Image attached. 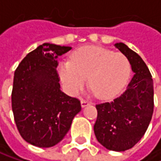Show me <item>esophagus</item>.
Masks as SVG:
<instances>
[{"label":"esophagus","mask_w":161,"mask_h":161,"mask_svg":"<svg viewBox=\"0 0 161 161\" xmlns=\"http://www.w3.org/2000/svg\"><path fill=\"white\" fill-rule=\"evenodd\" d=\"M89 103H90L87 102V101H86V100H81V106H82L83 108L86 107V106H87Z\"/></svg>","instance_id":"1"}]
</instances>
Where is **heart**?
Instances as JSON below:
<instances>
[{"label": "heart", "instance_id": "1", "mask_svg": "<svg viewBox=\"0 0 161 161\" xmlns=\"http://www.w3.org/2000/svg\"><path fill=\"white\" fill-rule=\"evenodd\" d=\"M58 74L71 94H76L88 82L89 88L102 100L112 99L129 80L130 61L121 53L101 47L87 46L77 49L71 61L58 65Z\"/></svg>", "mask_w": 161, "mask_h": 161}]
</instances>
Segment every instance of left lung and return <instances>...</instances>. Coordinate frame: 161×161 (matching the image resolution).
<instances>
[{
  "instance_id": "obj_1",
  "label": "left lung",
  "mask_w": 161,
  "mask_h": 161,
  "mask_svg": "<svg viewBox=\"0 0 161 161\" xmlns=\"http://www.w3.org/2000/svg\"><path fill=\"white\" fill-rule=\"evenodd\" d=\"M114 46L127 57L134 75L120 97L96 105L94 133L106 149L121 152L134 146L145 133L153 114L154 86L142 58L123 43Z\"/></svg>"
}]
</instances>
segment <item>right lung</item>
I'll use <instances>...</instances> for the list:
<instances>
[{
  "label": "right lung",
  "mask_w": 161,
  "mask_h": 161,
  "mask_svg": "<svg viewBox=\"0 0 161 161\" xmlns=\"http://www.w3.org/2000/svg\"><path fill=\"white\" fill-rule=\"evenodd\" d=\"M45 43L30 52L14 75L12 110L17 130L29 144L51 147L69 131L80 102L60 90L58 58L71 50Z\"/></svg>",
  "instance_id": "add662e5"
}]
</instances>
